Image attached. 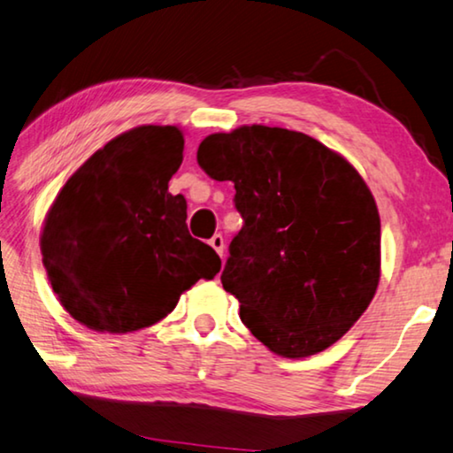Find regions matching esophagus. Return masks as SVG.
<instances>
[{
  "instance_id": "34e87169",
  "label": "esophagus",
  "mask_w": 453,
  "mask_h": 453,
  "mask_svg": "<svg viewBox=\"0 0 453 453\" xmlns=\"http://www.w3.org/2000/svg\"><path fill=\"white\" fill-rule=\"evenodd\" d=\"M211 247L217 250V253L222 257V253H225V239H222V234H214L211 239Z\"/></svg>"
}]
</instances>
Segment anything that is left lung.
Returning a JSON list of instances; mask_svg holds the SVG:
<instances>
[{"label": "left lung", "mask_w": 453, "mask_h": 453, "mask_svg": "<svg viewBox=\"0 0 453 453\" xmlns=\"http://www.w3.org/2000/svg\"><path fill=\"white\" fill-rule=\"evenodd\" d=\"M196 159L236 190L242 228L220 281L242 324L285 358L342 338L380 277V219L358 172L314 137L265 125L208 135Z\"/></svg>", "instance_id": "obj_1"}]
</instances>
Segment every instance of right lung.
Wrapping results in <instances>:
<instances>
[{
	"label": "right lung",
	"mask_w": 453,
	"mask_h": 453,
	"mask_svg": "<svg viewBox=\"0 0 453 453\" xmlns=\"http://www.w3.org/2000/svg\"><path fill=\"white\" fill-rule=\"evenodd\" d=\"M182 151L178 127L142 125L95 151L54 200L42 263L62 308L87 328H148L220 271L217 250L188 233L186 198L168 192Z\"/></svg>",
	"instance_id": "right-lung-1"
}]
</instances>
